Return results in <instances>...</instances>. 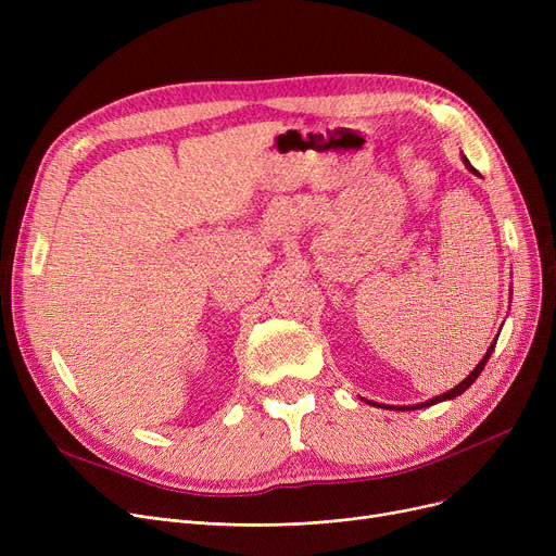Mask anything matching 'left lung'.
I'll return each instance as SVG.
<instances>
[{"instance_id": "obj_1", "label": "left lung", "mask_w": 556, "mask_h": 556, "mask_svg": "<svg viewBox=\"0 0 556 556\" xmlns=\"http://www.w3.org/2000/svg\"><path fill=\"white\" fill-rule=\"evenodd\" d=\"M462 160H464L466 168L473 170V166H471V162H469V160H466L464 155H462ZM493 346H495V340H493V342H491V346L486 349V354H484V358L478 363V367H476V369H473L469 376H466L459 386H455V388H453V390H448L446 394L434 396V399H430V401H426V403H417V405H403V407H396V410H417V407H428V405H434V403H442V401H446V399H455V396H459L464 390H469V388L473 386L476 378L482 374V369H484V365H486V361H489V356H491V352H493ZM369 403H371V401H369ZM374 405H376V403H374ZM378 407H381V405H378ZM386 407H388V405H386Z\"/></svg>"}]
</instances>
